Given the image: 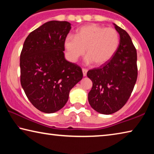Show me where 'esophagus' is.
<instances>
[{
    "label": "esophagus",
    "instance_id": "obj_1",
    "mask_svg": "<svg viewBox=\"0 0 154 154\" xmlns=\"http://www.w3.org/2000/svg\"><path fill=\"white\" fill-rule=\"evenodd\" d=\"M82 72H83V76H86L87 72H88V69H82Z\"/></svg>",
    "mask_w": 154,
    "mask_h": 154
}]
</instances>
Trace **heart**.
I'll return each mask as SVG.
<instances>
[{"label":"heart","instance_id":"heart-1","mask_svg":"<svg viewBox=\"0 0 154 154\" xmlns=\"http://www.w3.org/2000/svg\"><path fill=\"white\" fill-rule=\"evenodd\" d=\"M119 45V35L113 28H105L90 24L76 30L75 35H69L64 41L69 59L76 62L81 56L87 54L85 62H94L96 66L106 63L113 58Z\"/></svg>","mask_w":154,"mask_h":154}]
</instances>
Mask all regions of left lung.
Instances as JSON below:
<instances>
[{
	"mask_svg": "<svg viewBox=\"0 0 154 154\" xmlns=\"http://www.w3.org/2000/svg\"><path fill=\"white\" fill-rule=\"evenodd\" d=\"M119 35V45L110 60L97 69L90 70L87 76L92 88L88 101L98 113L109 115L123 107L130 98L137 79V54L126 31L116 24Z\"/></svg>",
	"mask_w": 154,
	"mask_h": 154,
	"instance_id": "obj_1",
	"label": "left lung"
}]
</instances>
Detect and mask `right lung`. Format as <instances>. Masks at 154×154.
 I'll list each match as a JSON object with an SVG mask.
<instances>
[{
  "label": "right lung",
  "instance_id": "add662e5",
  "mask_svg": "<svg viewBox=\"0 0 154 154\" xmlns=\"http://www.w3.org/2000/svg\"><path fill=\"white\" fill-rule=\"evenodd\" d=\"M71 29L68 22L49 21L30 32L23 45L21 85L32 105L44 113L63 107L83 77L82 69L64 58V41Z\"/></svg>",
  "mask_w": 154,
  "mask_h": 154
}]
</instances>
